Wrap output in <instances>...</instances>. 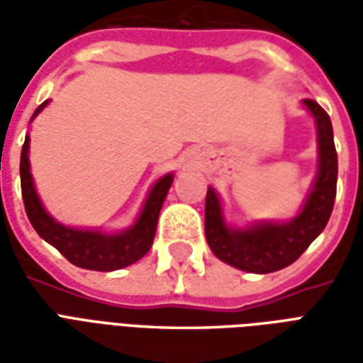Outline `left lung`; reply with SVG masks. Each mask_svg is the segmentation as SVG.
Instances as JSON below:
<instances>
[{"mask_svg": "<svg viewBox=\"0 0 363 363\" xmlns=\"http://www.w3.org/2000/svg\"><path fill=\"white\" fill-rule=\"evenodd\" d=\"M303 104L317 120L319 174L303 210L288 223H260L245 231L229 229L221 220L220 200L212 189L206 194V241L223 262L245 272L268 274L296 262L319 237L333 213L336 198L338 157L333 124L319 104L305 99Z\"/></svg>", "mask_w": 363, "mask_h": 363, "instance_id": "8db88e82", "label": "left lung"}]
</instances>
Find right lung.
Returning a JSON list of instances; mask_svg holds the SVG:
<instances>
[{
	"instance_id": "add662e5",
	"label": "right lung",
	"mask_w": 363,
	"mask_h": 363,
	"mask_svg": "<svg viewBox=\"0 0 363 363\" xmlns=\"http://www.w3.org/2000/svg\"><path fill=\"white\" fill-rule=\"evenodd\" d=\"M44 104L46 103L40 104L36 112L43 111ZM19 171L25 212L28 216V221L36 229V233L43 237L44 241H48L52 247H56L72 264L87 268V270H99V272H111V270L134 264L135 260H140L150 251L155 229H157L161 206L165 202L167 192L173 184V174H165L163 179H159L155 186L151 189L134 228H130L120 235H103L96 231L69 229L54 221L44 212L33 186L30 171H28V138H25L23 150H21Z\"/></svg>"
}]
</instances>
